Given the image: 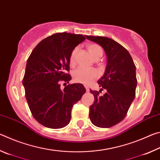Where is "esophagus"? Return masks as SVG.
Listing matches in <instances>:
<instances>
[{
  "label": "esophagus",
  "instance_id": "obj_1",
  "mask_svg": "<svg viewBox=\"0 0 160 160\" xmlns=\"http://www.w3.org/2000/svg\"><path fill=\"white\" fill-rule=\"evenodd\" d=\"M85 89H86V91H87V92L90 91V89H89V88H88V86H85Z\"/></svg>",
  "mask_w": 160,
  "mask_h": 160
}]
</instances>
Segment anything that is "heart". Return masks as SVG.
<instances>
[{"instance_id":"obj_1","label":"heart","mask_w":160,"mask_h":160,"mask_svg":"<svg viewBox=\"0 0 160 160\" xmlns=\"http://www.w3.org/2000/svg\"><path fill=\"white\" fill-rule=\"evenodd\" d=\"M87 48L94 61L99 60L104 53L103 48L99 44H94V43L88 44L87 45ZM77 52L78 49L77 48H75L70 54L69 63L71 67H73L75 65ZM97 77H98V73L94 69L84 70L82 68H78L72 72V78L75 82L82 83L84 85H89L94 80H95Z\"/></svg>"}]
</instances>
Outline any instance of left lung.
Returning <instances> with one entry per match:
<instances>
[{"mask_svg":"<svg viewBox=\"0 0 160 160\" xmlns=\"http://www.w3.org/2000/svg\"><path fill=\"white\" fill-rule=\"evenodd\" d=\"M99 44L107 56L106 70L98 80L99 92L90 90L94 102L90 107L91 122L99 128H110L120 123L135 97L137 78L135 66L131 56L123 46L110 38L85 36ZM105 89L104 96L99 95Z\"/></svg>","mask_w":160,"mask_h":160,"instance_id":"obj_1","label":"left lung"}]
</instances>
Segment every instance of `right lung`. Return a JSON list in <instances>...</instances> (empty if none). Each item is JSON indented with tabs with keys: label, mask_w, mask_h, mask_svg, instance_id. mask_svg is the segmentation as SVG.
Instances as JSON below:
<instances>
[{
	"label": "right lung",
	"mask_w": 160,
	"mask_h": 160,
	"mask_svg": "<svg viewBox=\"0 0 160 160\" xmlns=\"http://www.w3.org/2000/svg\"><path fill=\"white\" fill-rule=\"evenodd\" d=\"M85 39L82 34L56 33L37 45L27 61L22 84L33 117L50 128H61L70 123L71 110L85 93L82 84L61 89V81L69 82V57Z\"/></svg>",
	"instance_id": "1"
}]
</instances>
